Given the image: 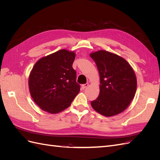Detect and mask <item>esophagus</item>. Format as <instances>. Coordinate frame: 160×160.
Masks as SVG:
<instances>
[{
	"label": "esophagus",
	"instance_id": "34e87169",
	"mask_svg": "<svg viewBox=\"0 0 160 160\" xmlns=\"http://www.w3.org/2000/svg\"><path fill=\"white\" fill-rule=\"evenodd\" d=\"M88 83H85V84H83V85H81V89H85L86 88H87V87H88Z\"/></svg>",
	"mask_w": 160,
	"mask_h": 160
}]
</instances>
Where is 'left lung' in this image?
I'll use <instances>...</instances> for the list:
<instances>
[{"label": "left lung", "mask_w": 160, "mask_h": 160, "mask_svg": "<svg viewBox=\"0 0 160 160\" xmlns=\"http://www.w3.org/2000/svg\"><path fill=\"white\" fill-rule=\"evenodd\" d=\"M90 57L100 77L99 95L91 102L92 108L106 117L122 113L136 92L137 79L132 67L123 58L104 50L92 52Z\"/></svg>", "instance_id": "left-lung-1"}]
</instances>
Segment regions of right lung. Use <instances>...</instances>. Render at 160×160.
Here are the masks:
<instances>
[{
  "label": "right lung",
  "instance_id": "obj_1",
  "mask_svg": "<svg viewBox=\"0 0 160 160\" xmlns=\"http://www.w3.org/2000/svg\"><path fill=\"white\" fill-rule=\"evenodd\" d=\"M75 53L61 49L38 60L31 72L28 87L32 99L43 111L58 113L69 108L80 91L72 67Z\"/></svg>",
  "mask_w": 160,
  "mask_h": 160
}]
</instances>
